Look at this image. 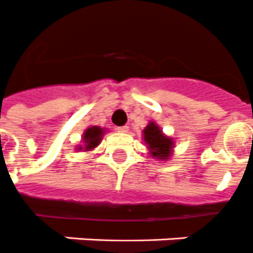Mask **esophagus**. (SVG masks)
I'll use <instances>...</instances> for the list:
<instances>
[{
  "label": "esophagus",
  "instance_id": "obj_1",
  "mask_svg": "<svg viewBox=\"0 0 253 253\" xmlns=\"http://www.w3.org/2000/svg\"><path fill=\"white\" fill-rule=\"evenodd\" d=\"M116 130L119 133H128L129 130V126H126V125H124V126H117Z\"/></svg>",
  "mask_w": 253,
  "mask_h": 253
}]
</instances>
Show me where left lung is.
Returning <instances> with one entry per match:
<instances>
[{
    "label": "left lung",
    "instance_id": "obj_1",
    "mask_svg": "<svg viewBox=\"0 0 253 253\" xmlns=\"http://www.w3.org/2000/svg\"><path fill=\"white\" fill-rule=\"evenodd\" d=\"M143 141L147 145L150 154L157 159L166 161L171 157L173 149V139L165 136L158 125L150 121L143 129Z\"/></svg>",
    "mask_w": 253,
    "mask_h": 253
}]
</instances>
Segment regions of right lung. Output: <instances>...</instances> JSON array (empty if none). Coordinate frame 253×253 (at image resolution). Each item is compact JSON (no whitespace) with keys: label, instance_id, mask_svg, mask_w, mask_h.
Here are the masks:
<instances>
[{"label":"right lung","instance_id":"add662e5","mask_svg":"<svg viewBox=\"0 0 253 253\" xmlns=\"http://www.w3.org/2000/svg\"><path fill=\"white\" fill-rule=\"evenodd\" d=\"M104 132L106 130L103 128H99V126H90V128H87L84 130V137H82L84 145L77 147V150L90 151L95 149L100 143V139H102Z\"/></svg>","mask_w":253,"mask_h":253}]
</instances>
